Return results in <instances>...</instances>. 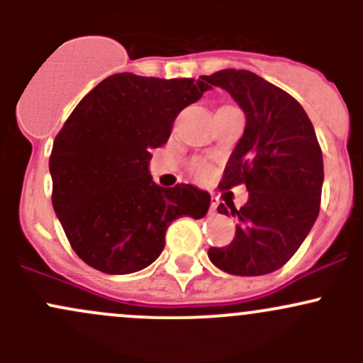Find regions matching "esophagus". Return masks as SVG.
I'll list each match as a JSON object with an SVG mask.
<instances>
[{
	"label": "esophagus",
	"mask_w": 363,
	"mask_h": 363,
	"mask_svg": "<svg viewBox=\"0 0 363 363\" xmlns=\"http://www.w3.org/2000/svg\"><path fill=\"white\" fill-rule=\"evenodd\" d=\"M218 205H219L218 199H214V196H212V199H211V211L216 212V208H218Z\"/></svg>",
	"instance_id": "esophagus-1"
}]
</instances>
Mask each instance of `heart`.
I'll return each instance as SVG.
<instances>
[{"label": "heart", "instance_id": "1", "mask_svg": "<svg viewBox=\"0 0 363 363\" xmlns=\"http://www.w3.org/2000/svg\"><path fill=\"white\" fill-rule=\"evenodd\" d=\"M191 168L196 175H200V177H205V175L208 174V167L205 163H202V161H195V163L191 164Z\"/></svg>", "mask_w": 363, "mask_h": 363}]
</instances>
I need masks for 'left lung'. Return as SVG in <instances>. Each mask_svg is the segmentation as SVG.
Wrapping results in <instances>:
<instances>
[{
	"label": "left lung",
	"instance_id": "obj_1",
	"mask_svg": "<svg viewBox=\"0 0 363 363\" xmlns=\"http://www.w3.org/2000/svg\"><path fill=\"white\" fill-rule=\"evenodd\" d=\"M219 86L246 113V130L226 163L219 189L246 184L244 207L219 203L239 218L232 244L211 247L208 258L233 276H263L295 255L318 218L323 156L302 105L281 87L247 69L200 77Z\"/></svg>",
	"mask_w": 363,
	"mask_h": 363
}]
</instances>
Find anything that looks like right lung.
Wrapping results in <instances>:
<instances>
[{"label":"right lung","mask_w":363,"mask_h":363,"mask_svg":"<svg viewBox=\"0 0 363 363\" xmlns=\"http://www.w3.org/2000/svg\"><path fill=\"white\" fill-rule=\"evenodd\" d=\"M208 84L116 73L79 101L54 138L52 205L72 250L105 274L151 265L181 216L200 219L211 196L191 184L160 188L151 151L167 144L177 113Z\"/></svg>","instance_id":"add662e5"}]
</instances>
